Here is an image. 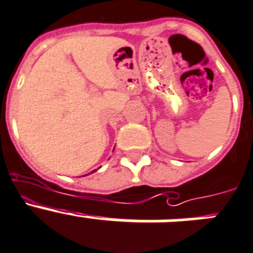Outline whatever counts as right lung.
Wrapping results in <instances>:
<instances>
[{
	"label": "right lung",
	"mask_w": 253,
	"mask_h": 253,
	"mask_svg": "<svg viewBox=\"0 0 253 253\" xmlns=\"http://www.w3.org/2000/svg\"><path fill=\"white\" fill-rule=\"evenodd\" d=\"M94 171H97V169H93V171H92V172H91V173H93V172H94ZM87 174H89V173H87ZM87 174H84V176H87Z\"/></svg>",
	"instance_id": "1"
}]
</instances>
